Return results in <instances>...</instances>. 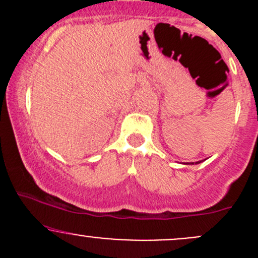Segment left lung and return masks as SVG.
<instances>
[{
    "label": "left lung",
    "mask_w": 258,
    "mask_h": 258,
    "mask_svg": "<svg viewBox=\"0 0 258 258\" xmlns=\"http://www.w3.org/2000/svg\"><path fill=\"white\" fill-rule=\"evenodd\" d=\"M200 162H202V161H197V162H196V163H200ZM187 165H188V163H187ZM191 165H194V162H192V163H191Z\"/></svg>",
    "instance_id": "obj_1"
}]
</instances>
